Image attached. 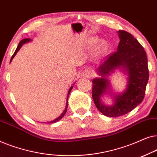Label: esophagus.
<instances>
[{"label":"esophagus","mask_w":157,"mask_h":157,"mask_svg":"<svg viewBox=\"0 0 157 157\" xmlns=\"http://www.w3.org/2000/svg\"><path fill=\"white\" fill-rule=\"evenodd\" d=\"M82 75L83 76L86 77V78H91V77L93 76L94 74H93V71L91 70H85L83 71Z\"/></svg>","instance_id":"1"}]
</instances>
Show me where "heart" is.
I'll list each match as a JSON object with an SVG mask.
<instances>
[{
  "instance_id": "heart-1",
  "label": "heart",
  "mask_w": 157,
  "mask_h": 157,
  "mask_svg": "<svg viewBox=\"0 0 157 157\" xmlns=\"http://www.w3.org/2000/svg\"><path fill=\"white\" fill-rule=\"evenodd\" d=\"M106 47H107V45L105 42H101V43L100 46H99V50L101 52H104L105 51V50L106 49Z\"/></svg>"
}]
</instances>
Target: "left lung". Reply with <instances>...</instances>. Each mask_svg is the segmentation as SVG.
Returning <instances> with one entry per match:
<instances>
[{
	"instance_id": "left-lung-1",
	"label": "left lung",
	"mask_w": 157,
	"mask_h": 157,
	"mask_svg": "<svg viewBox=\"0 0 157 157\" xmlns=\"http://www.w3.org/2000/svg\"><path fill=\"white\" fill-rule=\"evenodd\" d=\"M118 33L120 41L117 51L107 56L106 59L98 68L101 78L92 81L94 104L101 113L109 117H121L141 104L144 98L149 76L147 56L143 46L128 32L120 30ZM117 67L128 71V88L123 93L115 97V104L112 106H105L100 101V97L109 87V82L105 76Z\"/></svg>"
}]
</instances>
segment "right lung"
<instances>
[{"instance_id":"1","label":"right lung","mask_w":157,"mask_h":157,"mask_svg":"<svg viewBox=\"0 0 157 157\" xmlns=\"http://www.w3.org/2000/svg\"><path fill=\"white\" fill-rule=\"evenodd\" d=\"M30 40H31V39H30V38H24V39H23L22 40H21V42L19 43V44H18V47H17V48H16V51H15L14 52V53H13V55L12 56V57H11V59H10V62H11V61H12V59H13L14 58V56H16V54L17 53V52H18V51H19V49L21 48V47L23 46V44H24L25 43H26V42H29V41H30ZM72 89H73V86L71 87L70 88V89H69V91H68V95H67V101H66V108H65V110L63 111V112L61 113V115L59 117H58L57 119H54V120H53V121H48V122H47V124H51V123H55V122H56V121H59V120H61L62 118L63 117V116L65 115V113H66V111H67V108H68V95H69V94H70V92H71V91L72 90Z\"/></svg>"}]
</instances>
